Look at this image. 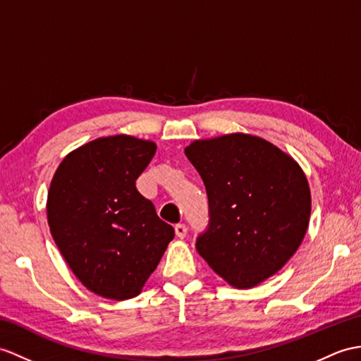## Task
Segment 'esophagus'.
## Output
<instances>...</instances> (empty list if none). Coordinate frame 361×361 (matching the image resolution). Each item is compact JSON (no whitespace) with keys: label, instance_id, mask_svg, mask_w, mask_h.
Wrapping results in <instances>:
<instances>
[{"label":"esophagus","instance_id":"obj_1","mask_svg":"<svg viewBox=\"0 0 361 361\" xmlns=\"http://www.w3.org/2000/svg\"><path fill=\"white\" fill-rule=\"evenodd\" d=\"M175 233H177L178 238H184V237H186V233H188L186 224H183V223L175 224Z\"/></svg>","mask_w":361,"mask_h":361}]
</instances>
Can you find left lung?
Listing matches in <instances>:
<instances>
[{
    "label": "left lung",
    "instance_id": "8db88e82",
    "mask_svg": "<svg viewBox=\"0 0 361 361\" xmlns=\"http://www.w3.org/2000/svg\"><path fill=\"white\" fill-rule=\"evenodd\" d=\"M184 152L209 201L198 254L241 289L280 271L303 241L311 215L300 166L269 141L245 133L194 141Z\"/></svg>",
    "mask_w": 361,
    "mask_h": 361
}]
</instances>
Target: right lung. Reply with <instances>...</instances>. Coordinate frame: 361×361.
<instances>
[{
  "instance_id": "right-lung-1",
  "label": "right lung",
  "mask_w": 361,
  "mask_h": 361,
  "mask_svg": "<svg viewBox=\"0 0 361 361\" xmlns=\"http://www.w3.org/2000/svg\"><path fill=\"white\" fill-rule=\"evenodd\" d=\"M155 152L152 141L98 138L67 155L50 183V232L72 272L97 295H138L175 237L135 186Z\"/></svg>"
}]
</instances>
